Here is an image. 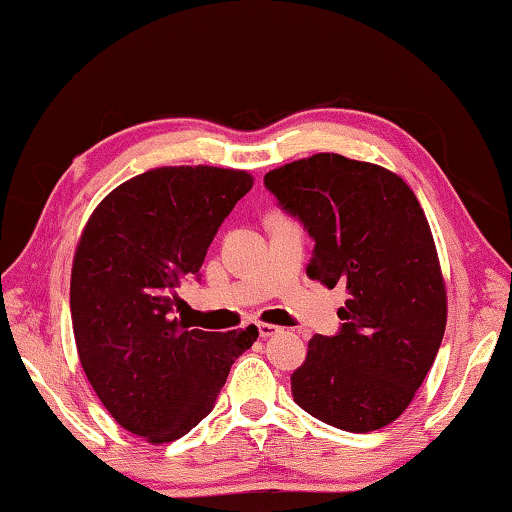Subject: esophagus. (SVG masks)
I'll return each instance as SVG.
<instances>
[{
    "label": "esophagus",
    "instance_id": "obj_1",
    "mask_svg": "<svg viewBox=\"0 0 512 512\" xmlns=\"http://www.w3.org/2000/svg\"><path fill=\"white\" fill-rule=\"evenodd\" d=\"M257 329H259V336H262V339H271V336H275L277 332H280L282 327L271 325V323H259Z\"/></svg>",
    "mask_w": 512,
    "mask_h": 512
}]
</instances>
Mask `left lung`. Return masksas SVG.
<instances>
[{
	"mask_svg": "<svg viewBox=\"0 0 512 512\" xmlns=\"http://www.w3.org/2000/svg\"><path fill=\"white\" fill-rule=\"evenodd\" d=\"M264 185L316 241L307 275L350 298L336 336L316 334L291 375L293 402L352 433L400 418L436 359L447 291L413 189L379 164L339 153L268 171Z\"/></svg>",
	"mask_w": 512,
	"mask_h": 512,
	"instance_id": "obj_1",
	"label": "left lung"
}]
</instances>
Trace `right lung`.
<instances>
[{"label":"right lung","instance_id":"add662e5","mask_svg":"<svg viewBox=\"0 0 512 512\" xmlns=\"http://www.w3.org/2000/svg\"><path fill=\"white\" fill-rule=\"evenodd\" d=\"M255 178L244 169L158 167L94 207L76 244L69 307L81 366L121 427L171 443L212 411L257 327L187 329L176 287L198 275L212 239Z\"/></svg>","mask_w":512,"mask_h":512}]
</instances>
